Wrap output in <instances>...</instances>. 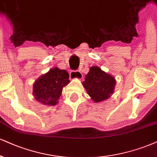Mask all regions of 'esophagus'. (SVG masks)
Instances as JSON below:
<instances>
[{"mask_svg": "<svg viewBox=\"0 0 157 157\" xmlns=\"http://www.w3.org/2000/svg\"><path fill=\"white\" fill-rule=\"evenodd\" d=\"M70 78L72 79H82L83 78V75L79 71H71L70 73Z\"/></svg>", "mask_w": 157, "mask_h": 157, "instance_id": "esophagus-1", "label": "esophagus"}]
</instances>
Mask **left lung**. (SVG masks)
<instances>
[{
	"label": "left lung",
	"instance_id": "obj_1",
	"mask_svg": "<svg viewBox=\"0 0 157 157\" xmlns=\"http://www.w3.org/2000/svg\"><path fill=\"white\" fill-rule=\"evenodd\" d=\"M85 77L83 86L95 102L108 99L113 93L115 78L98 66L90 67V71Z\"/></svg>",
	"mask_w": 157,
	"mask_h": 157
}]
</instances>
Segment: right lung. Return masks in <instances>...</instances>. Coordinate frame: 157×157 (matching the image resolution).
<instances>
[{"label": "right lung", "mask_w": 157, "mask_h": 157, "mask_svg": "<svg viewBox=\"0 0 157 157\" xmlns=\"http://www.w3.org/2000/svg\"><path fill=\"white\" fill-rule=\"evenodd\" d=\"M69 82V74L65 70H60L57 67L49 70L35 82V98L42 104L55 105L57 103L63 87Z\"/></svg>", "instance_id": "right-lung-1"}]
</instances>
